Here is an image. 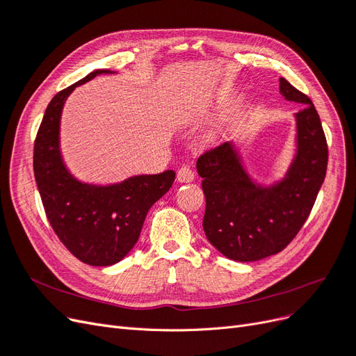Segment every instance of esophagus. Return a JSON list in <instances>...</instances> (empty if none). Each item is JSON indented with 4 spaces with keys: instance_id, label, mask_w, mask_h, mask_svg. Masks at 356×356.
I'll return each instance as SVG.
<instances>
[{
    "instance_id": "34e87169",
    "label": "esophagus",
    "mask_w": 356,
    "mask_h": 356,
    "mask_svg": "<svg viewBox=\"0 0 356 356\" xmlns=\"http://www.w3.org/2000/svg\"><path fill=\"white\" fill-rule=\"evenodd\" d=\"M177 178L179 182H191L193 179H195V172H193V169L190 166H182L178 169Z\"/></svg>"
}]
</instances>
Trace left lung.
I'll list each match as a JSON object with an SVG mask.
<instances>
[{"mask_svg": "<svg viewBox=\"0 0 356 356\" xmlns=\"http://www.w3.org/2000/svg\"><path fill=\"white\" fill-rule=\"evenodd\" d=\"M281 93L306 105L296 114L298 149L282 182L255 187L230 144L209 148L197 159L207 197L203 230L230 260L257 261L285 250L306 222L327 174V138L314 102L285 79Z\"/></svg>", "mask_w": 356, "mask_h": 356, "instance_id": "left-lung-1", "label": "left lung"}]
</instances>
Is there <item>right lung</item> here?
<instances>
[{
  "mask_svg": "<svg viewBox=\"0 0 356 356\" xmlns=\"http://www.w3.org/2000/svg\"><path fill=\"white\" fill-rule=\"evenodd\" d=\"M102 72L110 71H93L53 96L34 143V175L47 220L67 250L90 266H111L124 258L138 242L147 212L175 181V172L165 170L95 187L68 174L59 154L63 102L79 84Z\"/></svg>",
  "mask_w": 356,
  "mask_h": 356,
  "instance_id": "obj_1",
  "label": "right lung"
}]
</instances>
